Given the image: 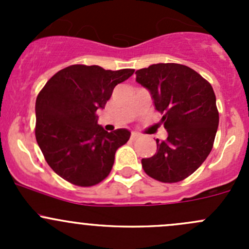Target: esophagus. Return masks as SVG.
Here are the masks:
<instances>
[{
    "mask_svg": "<svg viewBox=\"0 0 249 249\" xmlns=\"http://www.w3.org/2000/svg\"><path fill=\"white\" fill-rule=\"evenodd\" d=\"M139 137H140L139 134H136V132H132L131 136H130V139H131L132 141H136L137 139H139Z\"/></svg>",
    "mask_w": 249,
    "mask_h": 249,
    "instance_id": "obj_1",
    "label": "esophagus"
}]
</instances>
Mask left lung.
Instances as JSON below:
<instances>
[{
  "instance_id": "left-lung-1",
  "label": "left lung",
  "mask_w": 249,
  "mask_h": 249,
  "mask_svg": "<svg viewBox=\"0 0 249 249\" xmlns=\"http://www.w3.org/2000/svg\"><path fill=\"white\" fill-rule=\"evenodd\" d=\"M136 82L150 92L161 112L166 141H157V153L142 159L148 176L164 183L183 180L201 166L213 147L219 114L210 83L190 67L157 64L136 71Z\"/></svg>"
}]
</instances>
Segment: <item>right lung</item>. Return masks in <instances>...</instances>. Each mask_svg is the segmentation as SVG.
Returning a JSON list of instances; mask_svg holds the SVG:
<instances>
[{
  "label": "right lung",
  "instance_id": "right-lung-1",
  "mask_svg": "<svg viewBox=\"0 0 249 249\" xmlns=\"http://www.w3.org/2000/svg\"><path fill=\"white\" fill-rule=\"evenodd\" d=\"M135 70L110 71L72 65L50 78L36 100V140L53 171L72 184L91 187L109 175L115 152L131 132L97 124L117 84Z\"/></svg>",
  "mask_w": 249,
  "mask_h": 249
}]
</instances>
